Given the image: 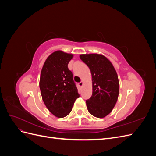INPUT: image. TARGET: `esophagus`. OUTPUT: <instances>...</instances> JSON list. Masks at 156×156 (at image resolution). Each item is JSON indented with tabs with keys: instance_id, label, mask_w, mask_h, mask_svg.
I'll return each mask as SVG.
<instances>
[{
	"instance_id": "esophagus-1",
	"label": "esophagus",
	"mask_w": 156,
	"mask_h": 156,
	"mask_svg": "<svg viewBox=\"0 0 156 156\" xmlns=\"http://www.w3.org/2000/svg\"><path fill=\"white\" fill-rule=\"evenodd\" d=\"M83 85V81H81L80 83H79V87H82Z\"/></svg>"
}]
</instances>
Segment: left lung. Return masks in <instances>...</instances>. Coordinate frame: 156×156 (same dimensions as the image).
Returning <instances> with one entry per match:
<instances>
[{"label":"left lung","mask_w":156,"mask_h":156,"mask_svg":"<svg viewBox=\"0 0 156 156\" xmlns=\"http://www.w3.org/2000/svg\"><path fill=\"white\" fill-rule=\"evenodd\" d=\"M80 58L88 66L92 78V95L86 100L88 111L94 116L101 119L112 111L119 97L116 72L103 55H81Z\"/></svg>","instance_id":"1"}]
</instances>
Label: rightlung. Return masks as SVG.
<instances>
[{
	"instance_id": "1",
	"label": "right lung",
	"mask_w": 156,
	"mask_h": 156,
	"mask_svg": "<svg viewBox=\"0 0 156 156\" xmlns=\"http://www.w3.org/2000/svg\"><path fill=\"white\" fill-rule=\"evenodd\" d=\"M72 54L57 51L50 55L42 68L40 88L45 106L58 118L67 116L79 94L68 65Z\"/></svg>"
}]
</instances>
